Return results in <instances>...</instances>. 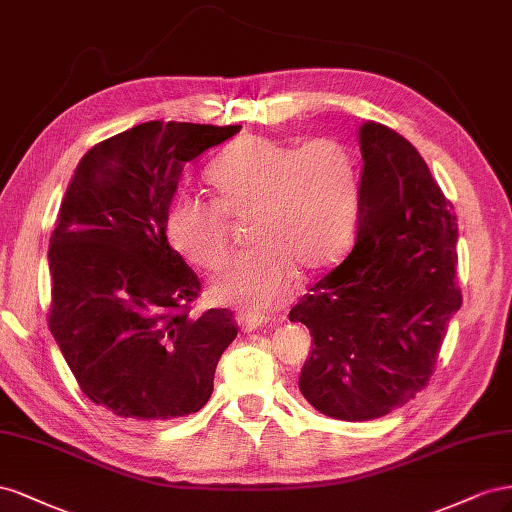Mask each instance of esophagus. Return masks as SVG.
<instances>
[{
	"label": "esophagus",
	"instance_id": "34e87169",
	"mask_svg": "<svg viewBox=\"0 0 512 512\" xmlns=\"http://www.w3.org/2000/svg\"><path fill=\"white\" fill-rule=\"evenodd\" d=\"M238 326L244 330V332H253L257 328H261L266 324V317L264 315H257V313H240L236 317Z\"/></svg>",
	"mask_w": 512,
	"mask_h": 512
}]
</instances>
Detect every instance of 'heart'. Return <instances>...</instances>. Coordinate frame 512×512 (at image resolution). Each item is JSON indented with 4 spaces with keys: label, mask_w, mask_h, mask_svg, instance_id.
I'll return each mask as SVG.
<instances>
[{
    "label": "heart",
    "mask_w": 512,
    "mask_h": 512,
    "mask_svg": "<svg viewBox=\"0 0 512 512\" xmlns=\"http://www.w3.org/2000/svg\"><path fill=\"white\" fill-rule=\"evenodd\" d=\"M214 201L175 197L165 214L171 248L201 270L223 266L229 221L251 214V251L216 276V302L268 309L281 302L296 274L337 261L360 212V171L349 145L317 137L302 145L268 135H242L208 169Z\"/></svg>",
    "instance_id": "b5f03b06"
}]
</instances>
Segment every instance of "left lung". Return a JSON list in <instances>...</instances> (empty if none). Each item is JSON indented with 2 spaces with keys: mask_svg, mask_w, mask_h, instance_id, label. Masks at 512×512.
Here are the masks:
<instances>
[{
  "mask_svg": "<svg viewBox=\"0 0 512 512\" xmlns=\"http://www.w3.org/2000/svg\"><path fill=\"white\" fill-rule=\"evenodd\" d=\"M356 242L289 311L311 330L300 392L317 412L373 420L429 384L461 309L457 216L414 145L364 122Z\"/></svg>",
  "mask_w": 512,
  "mask_h": 512,
  "instance_id": "8db88e82",
  "label": "left lung"
}]
</instances>
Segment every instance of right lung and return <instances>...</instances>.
<instances>
[{
    "mask_svg": "<svg viewBox=\"0 0 512 512\" xmlns=\"http://www.w3.org/2000/svg\"><path fill=\"white\" fill-rule=\"evenodd\" d=\"M240 126L145 122L100 141L66 188L49 244V330L83 394L126 420L199 412L236 339L229 309L191 315L201 283L165 236L188 160Z\"/></svg>",
    "mask_w": 512,
    "mask_h": 512,
    "instance_id": "1",
    "label": "right lung"
}]
</instances>
